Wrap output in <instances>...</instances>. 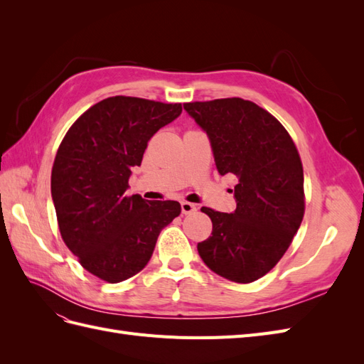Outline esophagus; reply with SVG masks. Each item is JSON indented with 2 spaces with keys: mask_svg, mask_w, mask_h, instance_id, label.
<instances>
[{
  "mask_svg": "<svg viewBox=\"0 0 364 364\" xmlns=\"http://www.w3.org/2000/svg\"><path fill=\"white\" fill-rule=\"evenodd\" d=\"M181 208H182V213L183 214H191V213H194L196 209H197V206L194 203H190V202H182Z\"/></svg>",
  "mask_w": 364,
  "mask_h": 364,
  "instance_id": "esophagus-1",
  "label": "esophagus"
}]
</instances>
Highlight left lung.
I'll list each match as a JSON object with an SVG mask.
<instances>
[{"mask_svg":"<svg viewBox=\"0 0 364 364\" xmlns=\"http://www.w3.org/2000/svg\"><path fill=\"white\" fill-rule=\"evenodd\" d=\"M211 141L218 173L237 176L232 214L202 206L211 237L197 245L206 266L249 284L269 273L291 245L305 213L304 168L291 136L266 109L243 98L185 103Z\"/></svg>","mask_w":364,"mask_h":364,"instance_id":"1","label":"left lung"}]
</instances>
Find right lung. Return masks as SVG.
Segmentation results:
<instances>
[{
    "label": "right lung",
    "mask_w": 364,
    "mask_h": 364,
    "mask_svg": "<svg viewBox=\"0 0 364 364\" xmlns=\"http://www.w3.org/2000/svg\"><path fill=\"white\" fill-rule=\"evenodd\" d=\"M181 103L115 95L91 106L63 136L51 170L62 240L94 277L117 284L147 266L161 230L181 214L174 200L127 196L149 139Z\"/></svg>",
    "instance_id": "1"
}]
</instances>
